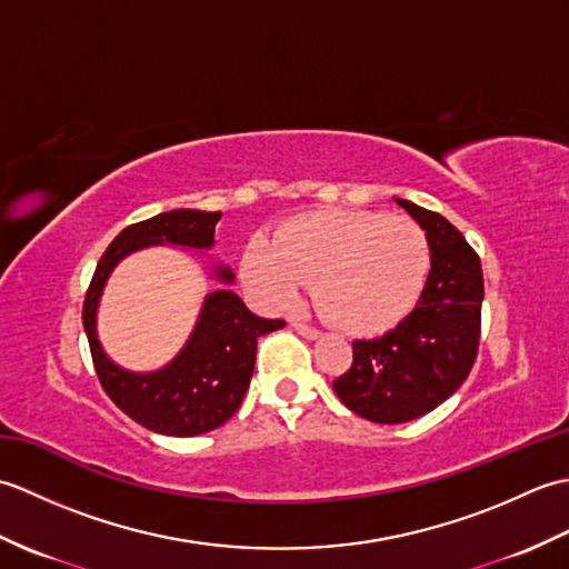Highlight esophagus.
Returning <instances> with one entry per match:
<instances>
[{
  "mask_svg": "<svg viewBox=\"0 0 569 569\" xmlns=\"http://www.w3.org/2000/svg\"><path fill=\"white\" fill-rule=\"evenodd\" d=\"M291 325H293V330H296L298 335H303V337H306V340H318V337H320V330L310 328V325H306V322H298V320H293Z\"/></svg>",
  "mask_w": 569,
  "mask_h": 569,
  "instance_id": "esophagus-1",
  "label": "esophagus"
}]
</instances>
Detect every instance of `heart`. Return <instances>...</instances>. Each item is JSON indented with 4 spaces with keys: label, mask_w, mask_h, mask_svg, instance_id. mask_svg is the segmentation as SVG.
Returning <instances> with one entry per match:
<instances>
[{
    "label": "heart",
    "mask_w": 569,
    "mask_h": 569,
    "mask_svg": "<svg viewBox=\"0 0 569 569\" xmlns=\"http://www.w3.org/2000/svg\"><path fill=\"white\" fill-rule=\"evenodd\" d=\"M430 249L406 217L377 210H318L251 237L241 281L261 306L288 310L316 278V303L349 335L389 330L413 308L426 283Z\"/></svg>",
    "instance_id": "b5f03b06"
}]
</instances>
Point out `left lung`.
Here are the masks:
<instances>
[{"mask_svg":"<svg viewBox=\"0 0 569 569\" xmlns=\"http://www.w3.org/2000/svg\"><path fill=\"white\" fill-rule=\"evenodd\" d=\"M393 200L426 232L428 281L393 330L352 345V367L332 381L352 413L383 426L430 413L465 383L477 359L485 300L481 263L462 232L438 212Z\"/></svg>","mask_w":569,"mask_h":569,"instance_id":"8db88e82","label":"left lung"}]
</instances>
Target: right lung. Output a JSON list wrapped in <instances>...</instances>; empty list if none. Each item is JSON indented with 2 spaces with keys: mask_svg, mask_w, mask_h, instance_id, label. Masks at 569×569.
<instances>
[{
  "mask_svg": "<svg viewBox=\"0 0 569 569\" xmlns=\"http://www.w3.org/2000/svg\"><path fill=\"white\" fill-rule=\"evenodd\" d=\"M220 217L222 212L171 210L122 229L102 253L84 296L82 325L102 389L131 420L159 435L192 438L232 418L249 389L257 340L286 322L253 316L229 288L234 283L232 269L212 263L210 278L222 288L204 296L196 328L180 352L161 369L129 371L114 365L98 340L100 300L117 263L129 253L147 247L210 251Z\"/></svg>",
  "mask_w": 569,
  "mask_h": 569,
  "instance_id": "obj_1",
  "label": "right lung"
}]
</instances>
